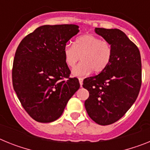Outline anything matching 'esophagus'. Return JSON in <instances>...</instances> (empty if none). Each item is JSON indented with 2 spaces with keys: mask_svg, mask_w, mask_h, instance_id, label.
I'll return each instance as SVG.
<instances>
[{
  "mask_svg": "<svg viewBox=\"0 0 150 150\" xmlns=\"http://www.w3.org/2000/svg\"><path fill=\"white\" fill-rule=\"evenodd\" d=\"M79 84H80V86H83V79L82 78H79Z\"/></svg>",
  "mask_w": 150,
  "mask_h": 150,
  "instance_id": "34e87169",
  "label": "esophagus"
}]
</instances>
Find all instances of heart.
<instances>
[{"label": "heart", "mask_w": 150, "mask_h": 150, "mask_svg": "<svg viewBox=\"0 0 150 150\" xmlns=\"http://www.w3.org/2000/svg\"><path fill=\"white\" fill-rule=\"evenodd\" d=\"M64 62L72 67L78 62L81 63L74 67L71 74L76 77H84L93 71L98 74L109 65L112 59V47L107 41L92 34H84L76 39L74 46L66 45L64 48Z\"/></svg>", "instance_id": "1"}]
</instances>
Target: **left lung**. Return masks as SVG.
Here are the masks:
<instances>
[{"instance_id": "left-lung-1", "label": "left lung", "mask_w": 150, "mask_h": 150, "mask_svg": "<svg viewBox=\"0 0 150 150\" xmlns=\"http://www.w3.org/2000/svg\"><path fill=\"white\" fill-rule=\"evenodd\" d=\"M112 47L109 65L83 80L89 92L85 107L91 120L107 125L121 119L133 105L141 86V59L137 46L120 29L95 28Z\"/></svg>"}]
</instances>
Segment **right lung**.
Masks as SVG:
<instances>
[{
    "instance_id": "add662e5",
    "label": "right lung",
    "mask_w": 150,
    "mask_h": 150,
    "mask_svg": "<svg viewBox=\"0 0 150 150\" xmlns=\"http://www.w3.org/2000/svg\"><path fill=\"white\" fill-rule=\"evenodd\" d=\"M79 31L76 25H46L18 45L12 73L13 88L24 109L37 122L59 119L80 86L77 78L69 77L64 56L67 42Z\"/></svg>"
}]
</instances>
